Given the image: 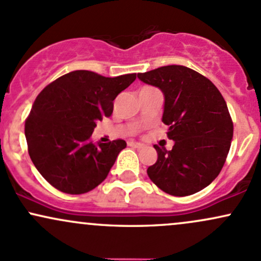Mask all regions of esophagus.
I'll return each instance as SVG.
<instances>
[{
    "label": "esophagus",
    "mask_w": 261,
    "mask_h": 261,
    "mask_svg": "<svg viewBox=\"0 0 261 261\" xmlns=\"http://www.w3.org/2000/svg\"><path fill=\"white\" fill-rule=\"evenodd\" d=\"M128 146H131V147H135V148H142V144H140V142H136V141H128L127 142Z\"/></svg>",
    "instance_id": "1"
}]
</instances>
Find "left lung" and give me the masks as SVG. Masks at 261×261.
<instances>
[{"mask_svg": "<svg viewBox=\"0 0 261 261\" xmlns=\"http://www.w3.org/2000/svg\"><path fill=\"white\" fill-rule=\"evenodd\" d=\"M137 78L159 88L165 96L163 124L172 150L160 148L147 174L171 196L194 194L217 178L233 139V121L216 85L183 65H166L139 73Z\"/></svg>", "mask_w": 261, "mask_h": 261, "instance_id": "obj_1", "label": "left lung"}]
</instances>
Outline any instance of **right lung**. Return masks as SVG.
<instances>
[{"label":"right lung","mask_w":261,"mask_h":261,"mask_svg":"<svg viewBox=\"0 0 261 261\" xmlns=\"http://www.w3.org/2000/svg\"><path fill=\"white\" fill-rule=\"evenodd\" d=\"M136 74L107 78L75 70L47 85L25 120L24 135L33 165L54 188L69 194L94 190L107 178L124 140L94 144L96 121L111 116L114 100Z\"/></svg>","instance_id":"1"}]
</instances>
